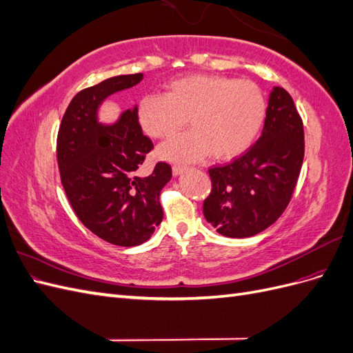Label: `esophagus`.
<instances>
[{"label":"esophagus","instance_id":"34e87169","mask_svg":"<svg viewBox=\"0 0 353 353\" xmlns=\"http://www.w3.org/2000/svg\"><path fill=\"white\" fill-rule=\"evenodd\" d=\"M187 168L185 166H183V165H174V168H172V174L176 176V175H181L184 172Z\"/></svg>","mask_w":353,"mask_h":353}]
</instances>
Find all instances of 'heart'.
Masks as SVG:
<instances>
[{
  "label": "heart",
  "instance_id": "b5f03b06",
  "mask_svg": "<svg viewBox=\"0 0 353 353\" xmlns=\"http://www.w3.org/2000/svg\"><path fill=\"white\" fill-rule=\"evenodd\" d=\"M265 116L266 100L258 85L221 74L174 79L166 85L165 95H144L137 104L138 122L156 140L174 137L188 119L193 131L159 150L172 162H196L209 153L216 160L237 157L253 144Z\"/></svg>",
  "mask_w": 353,
  "mask_h": 353
}]
</instances>
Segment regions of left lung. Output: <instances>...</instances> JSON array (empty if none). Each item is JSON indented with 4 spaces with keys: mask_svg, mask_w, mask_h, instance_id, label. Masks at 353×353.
<instances>
[{
    "mask_svg": "<svg viewBox=\"0 0 353 353\" xmlns=\"http://www.w3.org/2000/svg\"><path fill=\"white\" fill-rule=\"evenodd\" d=\"M303 156L302 117L292 95L274 87L259 140L232 162L209 169L212 191L203 203L206 221L231 239L266 230L290 203Z\"/></svg>",
    "mask_w": 353,
    "mask_h": 353,
    "instance_id": "obj_1",
    "label": "left lung"
}]
</instances>
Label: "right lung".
Masks as SVG:
<instances>
[{
    "instance_id": "right-lung-1",
    "label": "right lung",
    "mask_w": 353,
    "mask_h": 353,
    "mask_svg": "<svg viewBox=\"0 0 353 353\" xmlns=\"http://www.w3.org/2000/svg\"><path fill=\"white\" fill-rule=\"evenodd\" d=\"M141 79L143 73L119 74L79 91L57 135L60 178L72 209L95 236L123 248L152 237L163 219L160 191L172 178L165 162H159L150 175L137 174L153 150L138 122L137 105L112 125L99 122L101 103Z\"/></svg>"
}]
</instances>
